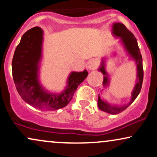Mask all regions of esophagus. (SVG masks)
Wrapping results in <instances>:
<instances>
[{
	"mask_svg": "<svg viewBox=\"0 0 157 157\" xmlns=\"http://www.w3.org/2000/svg\"><path fill=\"white\" fill-rule=\"evenodd\" d=\"M97 66H98V63L97 62V60H91L88 63L87 67L89 70H94L96 69Z\"/></svg>",
	"mask_w": 157,
	"mask_h": 157,
	"instance_id": "obj_1",
	"label": "esophagus"
}]
</instances>
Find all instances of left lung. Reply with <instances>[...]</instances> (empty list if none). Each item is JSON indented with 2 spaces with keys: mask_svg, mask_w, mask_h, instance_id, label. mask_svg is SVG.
Instances as JSON below:
<instances>
[{
  "mask_svg": "<svg viewBox=\"0 0 157 157\" xmlns=\"http://www.w3.org/2000/svg\"><path fill=\"white\" fill-rule=\"evenodd\" d=\"M112 35L116 37L120 38V43L123 46V48L129 56V58L134 60L136 66V80L134 89L131 92V98L128 103L122 105H111L101 98L100 94H98V108L101 111L109 113L110 114H117L121 113L125 110L129 105L134 101L137 97L142 89V81H143V68H142V58L140 48H139L137 40L136 37L131 32L126 28L124 24L121 23H114L112 26ZM105 58L102 59L101 64L98 68L99 71H101L103 76L104 87H108L110 83V79L109 78V74L105 71Z\"/></svg>",
  "mask_w": 157,
  "mask_h": 157,
  "instance_id": "8db88e82",
  "label": "left lung"
}]
</instances>
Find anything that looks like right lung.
<instances>
[{"label":"right lung","instance_id":"1","mask_svg":"<svg viewBox=\"0 0 157 157\" xmlns=\"http://www.w3.org/2000/svg\"><path fill=\"white\" fill-rule=\"evenodd\" d=\"M43 41L44 31L40 27H34L22 36L12 59V77L17 92L25 102L38 109L55 111L68 105L79 85L87 77L88 71L70 73L62 92L45 89L39 80Z\"/></svg>","mask_w":157,"mask_h":157}]
</instances>
